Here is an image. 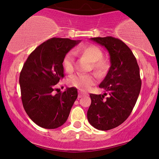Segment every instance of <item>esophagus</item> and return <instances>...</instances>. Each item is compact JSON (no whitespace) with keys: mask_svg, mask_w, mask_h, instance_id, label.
<instances>
[{"mask_svg":"<svg viewBox=\"0 0 159 159\" xmlns=\"http://www.w3.org/2000/svg\"><path fill=\"white\" fill-rule=\"evenodd\" d=\"M86 95H88V93L82 92V90H80L79 91V98H82V97L86 96Z\"/></svg>","mask_w":159,"mask_h":159,"instance_id":"1","label":"esophagus"}]
</instances>
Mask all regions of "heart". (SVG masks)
I'll return each mask as SVG.
<instances>
[{"label": "heart", "instance_id": "b5f03b06", "mask_svg": "<svg viewBox=\"0 0 159 159\" xmlns=\"http://www.w3.org/2000/svg\"><path fill=\"white\" fill-rule=\"evenodd\" d=\"M75 53L88 58L93 62V68L99 74H103L107 70L108 64L107 61L103 59V52L98 47L94 45H88L77 48ZM75 53L69 51L65 54L62 61V65L67 73L72 72L75 66ZM96 82L95 76L92 74L78 73L69 78V83L70 85L79 88L82 91H88Z\"/></svg>", "mask_w": 159, "mask_h": 159}]
</instances>
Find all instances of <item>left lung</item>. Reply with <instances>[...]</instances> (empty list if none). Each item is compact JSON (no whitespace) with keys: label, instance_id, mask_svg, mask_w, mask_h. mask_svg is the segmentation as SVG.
Here are the masks:
<instances>
[{"label":"left lung","instance_id":"1","mask_svg":"<svg viewBox=\"0 0 159 159\" xmlns=\"http://www.w3.org/2000/svg\"><path fill=\"white\" fill-rule=\"evenodd\" d=\"M105 47L110 56L111 66L99 88L109 94H90L91 104L88 119L99 130H109L118 127L128 118L140 94V69L129 47L113 37L90 38Z\"/></svg>","mask_w":159,"mask_h":159}]
</instances>
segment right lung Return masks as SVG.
Returning <instances> with one entry per match:
<instances>
[{
	"mask_svg": "<svg viewBox=\"0 0 159 159\" xmlns=\"http://www.w3.org/2000/svg\"><path fill=\"white\" fill-rule=\"evenodd\" d=\"M80 42L49 39L37 47L24 64L19 75L21 101L30 118L41 127L56 129L68 119L77 90L72 87L56 93V84L64 77L65 54Z\"/></svg>",
	"mask_w": 159,
	"mask_h": 159,
	"instance_id": "1",
	"label": "right lung"
}]
</instances>
